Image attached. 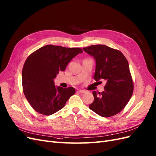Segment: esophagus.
Here are the masks:
<instances>
[{
  "mask_svg": "<svg viewBox=\"0 0 156 156\" xmlns=\"http://www.w3.org/2000/svg\"><path fill=\"white\" fill-rule=\"evenodd\" d=\"M78 92L80 93H86V91H85V90H78Z\"/></svg>",
  "mask_w": 156,
  "mask_h": 156,
  "instance_id": "1",
  "label": "esophagus"
}]
</instances>
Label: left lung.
I'll use <instances>...</instances> for the list:
<instances>
[{
  "mask_svg": "<svg viewBox=\"0 0 156 156\" xmlns=\"http://www.w3.org/2000/svg\"><path fill=\"white\" fill-rule=\"evenodd\" d=\"M83 51L96 60L94 79L106 80L104 91L93 92L94 101L89 105L92 111L103 117L120 112L131 98L133 82L128 60L119 50L104 44L91 45Z\"/></svg>",
  "mask_w": 156,
  "mask_h": 156,
  "instance_id": "8db88e82",
  "label": "left lung"
}]
</instances>
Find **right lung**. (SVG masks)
Instances as JSON below:
<instances>
[{
    "mask_svg": "<svg viewBox=\"0 0 156 156\" xmlns=\"http://www.w3.org/2000/svg\"><path fill=\"white\" fill-rule=\"evenodd\" d=\"M80 48L48 44L27 58L22 71L23 93L32 108L40 114L51 115L62 109L74 94L73 87H56L54 79L79 53Z\"/></svg>",
    "mask_w": 156,
    "mask_h": 156,
    "instance_id": "right-lung-1",
    "label": "right lung"
}]
</instances>
